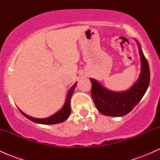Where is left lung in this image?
Wrapping results in <instances>:
<instances>
[{
  "label": "left lung",
  "mask_w": 160,
  "mask_h": 160,
  "mask_svg": "<svg viewBox=\"0 0 160 160\" xmlns=\"http://www.w3.org/2000/svg\"><path fill=\"white\" fill-rule=\"evenodd\" d=\"M141 58V72L137 81L127 90L111 91L104 87L98 81L90 78L92 97L96 108L105 116L122 117L132 111L143 98L150 83V68L143 54L141 44L136 39Z\"/></svg>",
  "instance_id": "1"
}]
</instances>
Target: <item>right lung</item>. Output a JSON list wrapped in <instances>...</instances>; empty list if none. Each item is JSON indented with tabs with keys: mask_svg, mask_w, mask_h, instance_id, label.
<instances>
[{
	"mask_svg": "<svg viewBox=\"0 0 160 160\" xmlns=\"http://www.w3.org/2000/svg\"><path fill=\"white\" fill-rule=\"evenodd\" d=\"M77 82L71 87V89H69L68 92L67 96H66L65 102L64 103V105L62 106V108L59 110L58 112H56V113L50 116V117H47V118H34V117H30V116L25 114V113H23L21 110H19L20 112H21L22 114L25 116L26 118L28 119V120H32V122H36V123H40V124H44V125H49V124H57L60 123V122H64L67 120L69 117L70 114H71V96H72L73 92H74L75 88H76Z\"/></svg>",
	"mask_w": 160,
	"mask_h": 160,
	"instance_id": "1",
	"label": "right lung"
}]
</instances>
